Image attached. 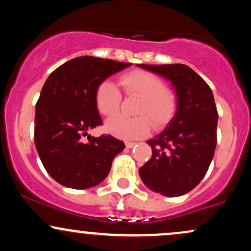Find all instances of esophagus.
<instances>
[{"label":"esophagus","mask_w":251,"mask_h":251,"mask_svg":"<svg viewBox=\"0 0 251 251\" xmlns=\"http://www.w3.org/2000/svg\"><path fill=\"white\" fill-rule=\"evenodd\" d=\"M125 145H126V148H127V149H132V148H134L135 145H137V143H134V142H126Z\"/></svg>","instance_id":"esophagus-1"}]
</instances>
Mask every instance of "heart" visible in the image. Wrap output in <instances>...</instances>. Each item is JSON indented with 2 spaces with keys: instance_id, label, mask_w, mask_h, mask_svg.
<instances>
[{
  "instance_id": "1",
  "label": "heart",
  "mask_w": 251,
  "mask_h": 251,
  "mask_svg": "<svg viewBox=\"0 0 251 251\" xmlns=\"http://www.w3.org/2000/svg\"><path fill=\"white\" fill-rule=\"evenodd\" d=\"M120 83L128 94L142 97L138 106V114L143 116L127 117L117 114L106 120L105 129L108 133L122 139H135L148 134L152 127V118L155 126H162L174 117L177 101L172 93L165 89L162 80L145 71H133L124 74ZM119 91L109 80H105L98 86L96 92V103L99 112L103 116H112L119 109ZM148 114V116L145 114Z\"/></svg>"
}]
</instances>
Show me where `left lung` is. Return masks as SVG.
I'll return each mask as SVG.
<instances>
[{
	"instance_id": "8db88e82",
	"label": "left lung",
	"mask_w": 251,
	"mask_h": 251,
	"mask_svg": "<svg viewBox=\"0 0 251 251\" xmlns=\"http://www.w3.org/2000/svg\"><path fill=\"white\" fill-rule=\"evenodd\" d=\"M171 82L175 116L148 140L152 157L139 169L143 183L166 197L188 194L208 171L217 144L218 113L211 88L185 65H137Z\"/></svg>"
}]
</instances>
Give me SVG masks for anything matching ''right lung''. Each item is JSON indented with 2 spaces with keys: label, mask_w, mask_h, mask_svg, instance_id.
<instances>
[{
  "label": "right lung",
  "mask_w": 251,
  "mask_h": 251,
  "mask_svg": "<svg viewBox=\"0 0 251 251\" xmlns=\"http://www.w3.org/2000/svg\"><path fill=\"white\" fill-rule=\"evenodd\" d=\"M132 63L79 56L57 67L46 80L36 103L34 142L53 179L66 188L89 189L107 177L125 144L112 135L93 137L101 124L98 86ZM88 135L85 143L82 137Z\"/></svg>",
  "instance_id": "1"
}]
</instances>
